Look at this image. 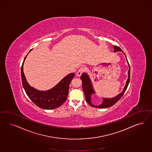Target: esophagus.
Returning a JSON list of instances; mask_svg holds the SVG:
<instances>
[{
	"mask_svg": "<svg viewBox=\"0 0 152 152\" xmlns=\"http://www.w3.org/2000/svg\"><path fill=\"white\" fill-rule=\"evenodd\" d=\"M84 71H85V69L83 67H81L80 69H78V71L77 72V75H76L77 76L80 77L81 75V74H83V72H84Z\"/></svg>",
	"mask_w": 152,
	"mask_h": 152,
	"instance_id": "1",
	"label": "esophagus"
}]
</instances>
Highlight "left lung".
<instances>
[{"mask_svg":"<svg viewBox=\"0 0 152 152\" xmlns=\"http://www.w3.org/2000/svg\"><path fill=\"white\" fill-rule=\"evenodd\" d=\"M114 52H118V51H121L123 52V50L120 48L119 47L116 46H114ZM128 64H129V69L128 71V78L126 82L125 86L123 90V91L119 94V95H118L116 96H115L113 98H103V101L101 105H94L91 102V96H92L93 94H95V92L93 88L92 87V83L91 82L90 78L89 77V76H88V74L86 73H83L81 76V79L82 80L83 82V89L84 94L85 95V97H86V101L88 102V104L92 107H97V108H107L109 107L113 106L115 104L116 102H117L119 100L120 98L123 96V95H124L126 88L128 86L129 82H130V65L129 64V62L127 60Z\"/></svg>","mask_w":152,"mask_h":152,"instance_id":"left-lung-1","label":"left lung"}]
</instances>
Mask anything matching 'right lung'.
<instances>
[{
    "mask_svg": "<svg viewBox=\"0 0 152 152\" xmlns=\"http://www.w3.org/2000/svg\"><path fill=\"white\" fill-rule=\"evenodd\" d=\"M31 50L28 54L31 51ZM25 57L21 67V77L23 87L28 96L39 107L51 110L61 106L67 99L70 83L75 74L71 73L64 77L54 88L47 91H39L31 86L27 83L23 72V64L28 55Z\"/></svg>",
    "mask_w": 152,
    "mask_h": 152,
    "instance_id": "1",
    "label": "right lung"
}]
</instances>
